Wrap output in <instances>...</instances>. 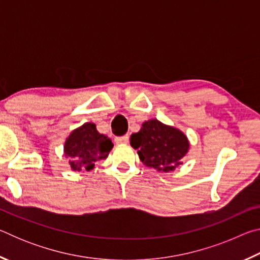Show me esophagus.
I'll use <instances>...</instances> for the list:
<instances>
[{"label":"esophagus","instance_id":"obj_1","mask_svg":"<svg viewBox=\"0 0 260 260\" xmlns=\"http://www.w3.org/2000/svg\"><path fill=\"white\" fill-rule=\"evenodd\" d=\"M128 139H129L128 135H124V136H118V138L114 139V141H116L117 144H125L128 142Z\"/></svg>","mask_w":260,"mask_h":260}]
</instances>
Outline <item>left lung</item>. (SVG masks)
Wrapping results in <instances>:
<instances>
[{
    "label": "left lung",
    "instance_id": "obj_1",
    "mask_svg": "<svg viewBox=\"0 0 260 260\" xmlns=\"http://www.w3.org/2000/svg\"><path fill=\"white\" fill-rule=\"evenodd\" d=\"M129 141L144 165L166 173L182 164V158L190 146L182 131L157 119L144 121L138 133L132 134Z\"/></svg>",
    "mask_w": 260,
    "mask_h": 260
}]
</instances>
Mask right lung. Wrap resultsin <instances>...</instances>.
Here are the masks:
<instances>
[{
  "instance_id": "right-lung-1",
  "label": "right lung",
  "mask_w": 260,
  "mask_h": 260,
  "mask_svg": "<svg viewBox=\"0 0 260 260\" xmlns=\"http://www.w3.org/2000/svg\"><path fill=\"white\" fill-rule=\"evenodd\" d=\"M113 143L104 134L99 133L94 122H85L73 129L64 144L65 156L70 158L73 171H90L99 160L105 159Z\"/></svg>"
}]
</instances>
